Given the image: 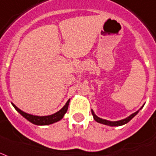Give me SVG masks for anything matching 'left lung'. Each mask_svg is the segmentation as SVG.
<instances>
[{"label":"left lung","mask_w":156,"mask_h":156,"mask_svg":"<svg viewBox=\"0 0 156 156\" xmlns=\"http://www.w3.org/2000/svg\"><path fill=\"white\" fill-rule=\"evenodd\" d=\"M141 108H142V107H141ZM141 109H140V110H141ZM139 110H137L136 112L133 113V114H132L131 115H129L128 117L125 118V119H121V120H119V121H110V120H106V119H101V118H99L98 116H97V115H95V113H94V111L92 110H91V114H92V115H93L94 119L97 121V123H102V124H105V125L111 126V127H118V126H122L123 125V124H126L127 123H128V122H129V121H130L131 119L135 116V115H137V113L139 112Z\"/></svg>","instance_id":"8db88e82"}]
</instances>
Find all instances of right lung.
<instances>
[{"label":"right lung","instance_id":"add662e5","mask_svg":"<svg viewBox=\"0 0 156 156\" xmlns=\"http://www.w3.org/2000/svg\"><path fill=\"white\" fill-rule=\"evenodd\" d=\"M70 99L68 100V101L66 102V104L64 105L61 110H59L58 112L55 113L53 115H46V116H37V115H33L28 113L23 112V110L19 109L15 105H13V106L15 107V109L17 110L18 112L20 113V115H22L23 117L25 118L27 120L31 122L33 124L36 125H49V124H52V123H56L58 121H59L65 115V113L67 112L68 107H69V104Z\"/></svg>","mask_w":156,"mask_h":156}]
</instances>
